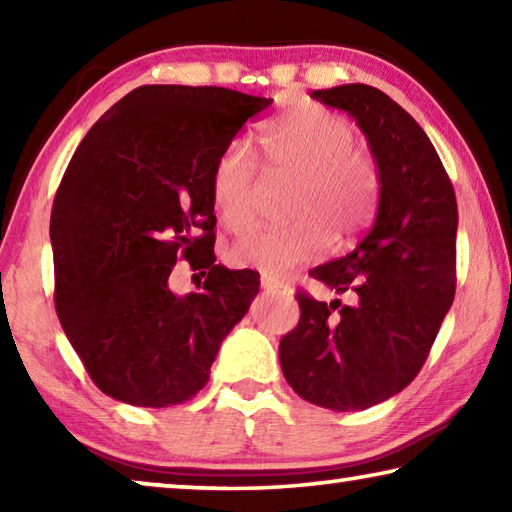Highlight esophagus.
<instances>
[{"instance_id":"1","label":"esophagus","mask_w":512,"mask_h":512,"mask_svg":"<svg viewBox=\"0 0 512 512\" xmlns=\"http://www.w3.org/2000/svg\"><path fill=\"white\" fill-rule=\"evenodd\" d=\"M259 284H262L264 291H282L284 284L280 280H275L271 275H262L259 277Z\"/></svg>"}]
</instances>
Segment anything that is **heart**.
I'll use <instances>...</instances> for the list:
<instances>
[{
    "instance_id": "b5f03b06",
    "label": "heart",
    "mask_w": 512,
    "mask_h": 512,
    "mask_svg": "<svg viewBox=\"0 0 512 512\" xmlns=\"http://www.w3.org/2000/svg\"><path fill=\"white\" fill-rule=\"evenodd\" d=\"M257 142L268 183H293V221L241 237L230 250L232 264L284 275L323 257L332 232L345 241L370 223L379 201V169L354 146L350 119L323 106H300L273 119ZM262 187L255 158L232 142L212 169V201L225 228L244 232L255 223Z\"/></svg>"
}]
</instances>
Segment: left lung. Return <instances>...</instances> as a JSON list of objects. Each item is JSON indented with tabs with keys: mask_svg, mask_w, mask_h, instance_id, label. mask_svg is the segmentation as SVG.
Wrapping results in <instances>:
<instances>
[{
	"mask_svg": "<svg viewBox=\"0 0 512 512\" xmlns=\"http://www.w3.org/2000/svg\"><path fill=\"white\" fill-rule=\"evenodd\" d=\"M311 97L359 124L379 169V203L361 244L309 273L354 302L298 293L300 320L280 341V366L302 400L363 411L411 384L452 307L456 196L427 133L388 94L348 83Z\"/></svg>",
	"mask_w": 512,
	"mask_h": 512,
	"instance_id": "8db88e82",
	"label": "left lung"
}]
</instances>
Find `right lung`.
<instances>
[{
  "label": "right lung",
  "mask_w": 512,
  "mask_h": 512,
  "mask_svg": "<svg viewBox=\"0 0 512 512\" xmlns=\"http://www.w3.org/2000/svg\"><path fill=\"white\" fill-rule=\"evenodd\" d=\"M271 103L225 88L142 85L69 162L49 228L56 311L112 400L149 409L192 400L257 296L259 273L216 264L212 169ZM180 254L206 275L203 292L170 291Z\"/></svg>",
  "instance_id": "obj_1"
}]
</instances>
